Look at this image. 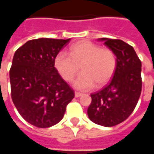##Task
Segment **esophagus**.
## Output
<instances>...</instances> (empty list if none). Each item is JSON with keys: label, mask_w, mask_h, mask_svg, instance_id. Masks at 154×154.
<instances>
[{"label": "esophagus", "mask_w": 154, "mask_h": 154, "mask_svg": "<svg viewBox=\"0 0 154 154\" xmlns=\"http://www.w3.org/2000/svg\"><path fill=\"white\" fill-rule=\"evenodd\" d=\"M82 96V93L81 92H78V91H75V97H80Z\"/></svg>", "instance_id": "obj_1"}]
</instances>
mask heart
<instances>
[{"instance_id":"heart-1","label":"heart","mask_w":154,"mask_h":154,"mask_svg":"<svg viewBox=\"0 0 154 154\" xmlns=\"http://www.w3.org/2000/svg\"><path fill=\"white\" fill-rule=\"evenodd\" d=\"M68 55L60 52L54 58V67L60 76L71 82L81 70L82 73L74 82V87L89 90L106 84L115 73L116 54L109 48H100L90 41H81L72 44Z\"/></svg>"}]
</instances>
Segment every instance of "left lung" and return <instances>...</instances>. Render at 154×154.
<instances>
[{
	"label": "left lung",
	"instance_id": "obj_1",
	"mask_svg": "<svg viewBox=\"0 0 154 154\" xmlns=\"http://www.w3.org/2000/svg\"><path fill=\"white\" fill-rule=\"evenodd\" d=\"M100 40L113 50L116 67L113 78L106 87L91 94L87 115L92 122L111 127L125 121L134 110L141 94V61L134 48L120 39Z\"/></svg>",
	"mask_w": 154,
	"mask_h": 154
}]
</instances>
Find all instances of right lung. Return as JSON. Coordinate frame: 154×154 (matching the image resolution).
I'll use <instances>...</instances> for the list:
<instances>
[{
  "label": "right lung",
  "mask_w": 154,
  "mask_h": 154,
  "mask_svg": "<svg viewBox=\"0 0 154 154\" xmlns=\"http://www.w3.org/2000/svg\"><path fill=\"white\" fill-rule=\"evenodd\" d=\"M68 39L41 38L15 51L10 69L11 98L32 125L48 128L63 119L74 91L54 67V58Z\"/></svg>",
  "instance_id": "right-lung-1"
}]
</instances>
